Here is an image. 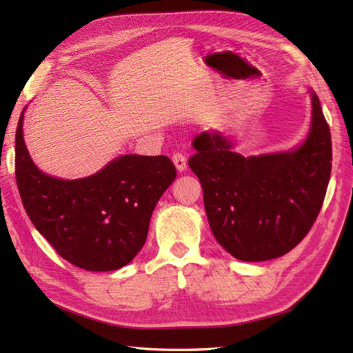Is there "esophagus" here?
<instances>
[{
  "label": "esophagus",
  "instance_id": "1",
  "mask_svg": "<svg viewBox=\"0 0 353 353\" xmlns=\"http://www.w3.org/2000/svg\"><path fill=\"white\" fill-rule=\"evenodd\" d=\"M172 162H174V165H175V168H176L178 172H184V170L187 169V157H185L184 154H181V153H174V156H172Z\"/></svg>",
  "mask_w": 353,
  "mask_h": 353
}]
</instances>
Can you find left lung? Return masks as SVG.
I'll return each mask as SVG.
<instances>
[{
	"label": "left lung",
	"instance_id": "1",
	"mask_svg": "<svg viewBox=\"0 0 353 353\" xmlns=\"http://www.w3.org/2000/svg\"><path fill=\"white\" fill-rule=\"evenodd\" d=\"M309 92V131L288 150L244 157L223 132L205 131L194 138L196 154L188 166L201 184L210 230L239 261L288 253L321 210L331 174V135L318 95Z\"/></svg>",
	"mask_w": 353,
	"mask_h": 353
}]
</instances>
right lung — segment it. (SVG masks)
I'll use <instances>...</instances> for the list:
<instances>
[{
  "label": "right lung",
  "mask_w": 353,
  "mask_h": 353,
  "mask_svg": "<svg viewBox=\"0 0 353 353\" xmlns=\"http://www.w3.org/2000/svg\"><path fill=\"white\" fill-rule=\"evenodd\" d=\"M16 131V181L29 219L56 252L78 268L105 272L130 263L145 243L152 213L174 183L166 156L122 154L99 172L63 179L42 172Z\"/></svg>",
  "instance_id": "add662e5"
}]
</instances>
